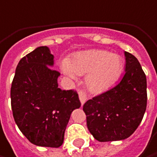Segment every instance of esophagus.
<instances>
[{
	"label": "esophagus",
	"mask_w": 157,
	"mask_h": 157,
	"mask_svg": "<svg viewBox=\"0 0 157 157\" xmlns=\"http://www.w3.org/2000/svg\"><path fill=\"white\" fill-rule=\"evenodd\" d=\"M78 98H79V100H80L81 104L84 105V103L87 100V94L85 93V91H83V90L78 91Z\"/></svg>",
	"instance_id": "esophagus-1"
}]
</instances>
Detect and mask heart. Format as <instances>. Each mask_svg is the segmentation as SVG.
I'll return each mask as SVG.
<instances>
[{
    "label": "heart",
    "mask_w": 157,
    "mask_h": 157,
    "mask_svg": "<svg viewBox=\"0 0 157 157\" xmlns=\"http://www.w3.org/2000/svg\"><path fill=\"white\" fill-rule=\"evenodd\" d=\"M61 69L70 78L87 75L86 84L92 93H101L110 88L123 70V59L108 50L89 49L75 54L69 63H63Z\"/></svg>",
    "instance_id": "b5f03b06"
}]
</instances>
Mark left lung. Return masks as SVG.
<instances>
[{
	"mask_svg": "<svg viewBox=\"0 0 157 157\" xmlns=\"http://www.w3.org/2000/svg\"><path fill=\"white\" fill-rule=\"evenodd\" d=\"M126 73L114 88L88 100L83 110L90 134L99 142L129 137L147 109V77L137 59L125 51Z\"/></svg>",
	"mask_w": 157,
	"mask_h": 157,
	"instance_id": "left-lung-1",
	"label": "left lung"
}]
</instances>
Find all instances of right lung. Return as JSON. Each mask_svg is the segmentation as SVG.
<instances>
[{"instance_id": "1", "label": "right lung", "mask_w": 157, "mask_h": 157, "mask_svg": "<svg viewBox=\"0 0 157 157\" xmlns=\"http://www.w3.org/2000/svg\"><path fill=\"white\" fill-rule=\"evenodd\" d=\"M53 65L49 48L38 47L20 60L11 83L15 123L38 147H60L72 111L81 106L77 92L59 88L60 73L51 69Z\"/></svg>"}]
</instances>
